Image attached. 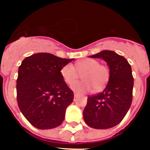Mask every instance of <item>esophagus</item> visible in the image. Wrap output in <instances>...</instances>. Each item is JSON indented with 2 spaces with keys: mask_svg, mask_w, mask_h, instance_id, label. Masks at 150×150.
Returning a JSON list of instances; mask_svg holds the SVG:
<instances>
[{
  "mask_svg": "<svg viewBox=\"0 0 150 150\" xmlns=\"http://www.w3.org/2000/svg\"><path fill=\"white\" fill-rule=\"evenodd\" d=\"M78 95H79V93H77V92H74V97H75V98H76Z\"/></svg>",
  "mask_w": 150,
  "mask_h": 150,
  "instance_id": "obj_1",
  "label": "esophagus"
}]
</instances>
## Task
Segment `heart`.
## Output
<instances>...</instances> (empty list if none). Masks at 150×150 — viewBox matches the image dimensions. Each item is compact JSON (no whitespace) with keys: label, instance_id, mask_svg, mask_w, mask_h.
Masks as SVG:
<instances>
[{"label":"heart","instance_id":"1","mask_svg":"<svg viewBox=\"0 0 150 150\" xmlns=\"http://www.w3.org/2000/svg\"><path fill=\"white\" fill-rule=\"evenodd\" d=\"M84 79L77 82L72 86V88L78 91H100L105 87L110 79V72L109 67L100 64L95 59H85L76 62L75 67L71 64H67L61 69V75L64 81L71 86L75 83L80 75Z\"/></svg>","mask_w":150,"mask_h":150}]
</instances>
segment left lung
<instances>
[{"label":"left lung","mask_w":150,"mask_h":150,"mask_svg":"<svg viewBox=\"0 0 150 150\" xmlns=\"http://www.w3.org/2000/svg\"><path fill=\"white\" fill-rule=\"evenodd\" d=\"M90 57L104 59L109 67L110 76L104 91L88 97L83 118L91 128H112L121 122L132 105L134 86L132 67L124 57L110 50H104Z\"/></svg>","instance_id":"obj_1"}]
</instances>
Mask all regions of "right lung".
Here are the masks:
<instances>
[{
  "instance_id": "add662e5",
  "label": "right lung",
  "mask_w": 150,
  "mask_h": 150,
  "mask_svg": "<svg viewBox=\"0 0 150 150\" xmlns=\"http://www.w3.org/2000/svg\"><path fill=\"white\" fill-rule=\"evenodd\" d=\"M72 59L46 52L27 57L18 67L17 102L26 120L39 129L60 125L74 92L61 75V69Z\"/></svg>"
}]
</instances>
